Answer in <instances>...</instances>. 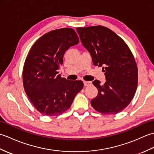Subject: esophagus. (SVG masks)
<instances>
[{"mask_svg": "<svg viewBox=\"0 0 154 154\" xmlns=\"http://www.w3.org/2000/svg\"><path fill=\"white\" fill-rule=\"evenodd\" d=\"M83 83H84V86H85V87L89 86L91 84V83L89 82V81H83Z\"/></svg>", "mask_w": 154, "mask_h": 154, "instance_id": "34e87169", "label": "esophagus"}]
</instances>
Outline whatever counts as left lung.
I'll list each match as a JSON object with an SVG mask.
<instances>
[{"instance_id": "obj_1", "label": "left lung", "mask_w": 154, "mask_h": 154, "mask_svg": "<svg viewBox=\"0 0 154 154\" xmlns=\"http://www.w3.org/2000/svg\"><path fill=\"white\" fill-rule=\"evenodd\" d=\"M83 46L89 52L93 65L103 67L106 82L93 84L98 94L92 106L104 114H115L131 102L138 86V67L127 44L109 28L103 26L77 28Z\"/></svg>"}]
</instances>
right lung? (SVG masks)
<instances>
[{
  "instance_id": "right-lung-1",
  "label": "right lung",
  "mask_w": 154,
  "mask_h": 154,
  "mask_svg": "<svg viewBox=\"0 0 154 154\" xmlns=\"http://www.w3.org/2000/svg\"><path fill=\"white\" fill-rule=\"evenodd\" d=\"M79 42L73 29H57L42 35L29 51L23 68V85L31 103L44 115L65 112L83 89L82 81L67 80L57 71L65 52Z\"/></svg>"
}]
</instances>
